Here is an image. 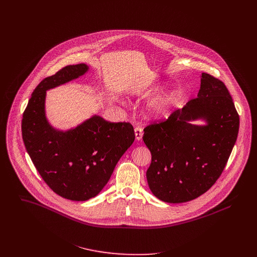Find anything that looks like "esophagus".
<instances>
[{"label":"esophagus","instance_id":"1","mask_svg":"<svg viewBox=\"0 0 257 257\" xmlns=\"http://www.w3.org/2000/svg\"><path fill=\"white\" fill-rule=\"evenodd\" d=\"M135 135H136V140L137 141H141L142 138H143V135H144L143 128L141 126H137L135 128Z\"/></svg>","mask_w":257,"mask_h":257}]
</instances>
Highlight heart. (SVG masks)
<instances>
[{
  "label": "heart",
  "instance_id": "b5f03b06",
  "mask_svg": "<svg viewBox=\"0 0 257 257\" xmlns=\"http://www.w3.org/2000/svg\"><path fill=\"white\" fill-rule=\"evenodd\" d=\"M172 102V97L168 96L166 98H162V99H158L155 102H153V104L151 105V109L155 112V113H163L165 110H167V108L169 107V105Z\"/></svg>",
  "mask_w": 257,
  "mask_h": 257
}]
</instances>
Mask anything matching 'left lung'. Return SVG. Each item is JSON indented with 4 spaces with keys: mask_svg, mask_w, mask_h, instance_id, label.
Segmentation results:
<instances>
[{
    "mask_svg": "<svg viewBox=\"0 0 257 257\" xmlns=\"http://www.w3.org/2000/svg\"><path fill=\"white\" fill-rule=\"evenodd\" d=\"M196 119L207 123L189 122ZM238 128L239 115L225 85L202 73L197 98L144 130L143 140L151 152L147 183L153 195L175 204L207 192L222 173Z\"/></svg>",
    "mask_w": 257,
    "mask_h": 257,
    "instance_id": "obj_1",
    "label": "left lung"
}]
</instances>
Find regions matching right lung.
I'll list each match as a JSON object with an SVG mask.
<instances>
[{
	"mask_svg": "<svg viewBox=\"0 0 257 257\" xmlns=\"http://www.w3.org/2000/svg\"><path fill=\"white\" fill-rule=\"evenodd\" d=\"M88 70L84 63L68 65L43 79L33 92L22 120L23 141L39 175L53 192L72 201L97 196L136 138L130 122H110L99 115L66 132L49 124L44 110L46 91Z\"/></svg>",
	"mask_w": 257,
	"mask_h": 257,
	"instance_id": "obj_1",
	"label": "right lung"
}]
</instances>
